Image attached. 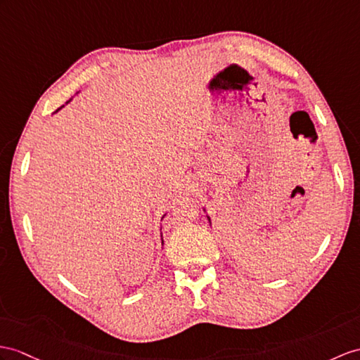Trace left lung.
<instances>
[{"label":"left lung","instance_id":"obj_1","mask_svg":"<svg viewBox=\"0 0 360 360\" xmlns=\"http://www.w3.org/2000/svg\"><path fill=\"white\" fill-rule=\"evenodd\" d=\"M203 210H205V209H203ZM207 220H209V223H210V218H209V217H207Z\"/></svg>","mask_w":360,"mask_h":360}]
</instances>
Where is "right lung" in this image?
I'll return each instance as SVG.
<instances>
[{"label": "right lung", "mask_w": 360, "mask_h": 360, "mask_svg": "<svg viewBox=\"0 0 360 360\" xmlns=\"http://www.w3.org/2000/svg\"><path fill=\"white\" fill-rule=\"evenodd\" d=\"M70 101H72V99H70ZM70 101H68V102H70ZM68 102H67V103H68ZM63 107H64V105H63ZM63 107H60V108H63ZM60 108H58V110H56V111H55V112H58V111H59V110H60Z\"/></svg>", "instance_id": "right-lung-1"}]
</instances>
